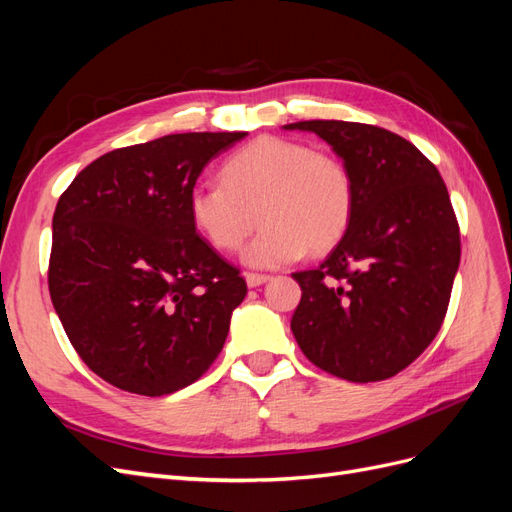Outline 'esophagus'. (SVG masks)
<instances>
[{
	"instance_id": "1",
	"label": "esophagus",
	"mask_w": 512,
	"mask_h": 512,
	"mask_svg": "<svg viewBox=\"0 0 512 512\" xmlns=\"http://www.w3.org/2000/svg\"><path fill=\"white\" fill-rule=\"evenodd\" d=\"M269 280H271V275H265V273H245V282L250 288L267 284Z\"/></svg>"
}]
</instances>
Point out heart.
Here are the masks:
<instances>
[{"label":"heart","mask_w":512,"mask_h":512,"mask_svg":"<svg viewBox=\"0 0 512 512\" xmlns=\"http://www.w3.org/2000/svg\"><path fill=\"white\" fill-rule=\"evenodd\" d=\"M190 218L209 245L243 247L245 265L280 269L305 252H329L344 239L354 211L348 166L329 153L280 136H258L224 162L222 181H198L188 196Z\"/></svg>","instance_id":"obj_1"}]
</instances>
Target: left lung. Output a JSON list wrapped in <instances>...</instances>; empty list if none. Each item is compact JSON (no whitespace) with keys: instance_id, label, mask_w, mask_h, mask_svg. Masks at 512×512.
<instances>
[{"instance_id":"obj_1","label":"left lung","mask_w":512,"mask_h":512,"mask_svg":"<svg viewBox=\"0 0 512 512\" xmlns=\"http://www.w3.org/2000/svg\"><path fill=\"white\" fill-rule=\"evenodd\" d=\"M348 166L354 211L318 269L292 277L303 294L290 329L316 367L350 382L406 369L438 335L459 269V224L446 185L406 138L367 123L312 119Z\"/></svg>"}]
</instances>
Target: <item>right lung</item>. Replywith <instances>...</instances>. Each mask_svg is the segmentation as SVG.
Here are the masks:
<instances>
[{"mask_svg": "<svg viewBox=\"0 0 512 512\" xmlns=\"http://www.w3.org/2000/svg\"><path fill=\"white\" fill-rule=\"evenodd\" d=\"M247 132H185L91 162L53 215L49 290L85 365L121 391L160 397L218 359L239 271L198 237L188 196Z\"/></svg>", "mask_w": 512, "mask_h": 512, "instance_id": "1", "label": "right lung"}]
</instances>
